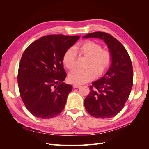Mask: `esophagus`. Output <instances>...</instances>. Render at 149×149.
<instances>
[{"label":"esophagus","instance_id":"obj_1","mask_svg":"<svg viewBox=\"0 0 149 149\" xmlns=\"http://www.w3.org/2000/svg\"><path fill=\"white\" fill-rule=\"evenodd\" d=\"M73 87H74V88H78L80 87V85H79V84H74L73 85Z\"/></svg>","mask_w":149,"mask_h":149}]
</instances>
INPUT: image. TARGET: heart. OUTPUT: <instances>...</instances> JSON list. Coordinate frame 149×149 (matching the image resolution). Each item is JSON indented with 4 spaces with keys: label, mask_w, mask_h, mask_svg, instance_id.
Wrapping results in <instances>:
<instances>
[{
    "label": "heart",
    "mask_w": 149,
    "mask_h": 149,
    "mask_svg": "<svg viewBox=\"0 0 149 149\" xmlns=\"http://www.w3.org/2000/svg\"><path fill=\"white\" fill-rule=\"evenodd\" d=\"M73 48L67 49L63 56L64 65L69 70H73L76 66V52L89 57L86 70L77 69L69 74L68 80L71 83L81 84L93 80L96 73L101 75L109 66L112 61V55L109 51L102 49L101 45L91 40H88Z\"/></svg>",
    "instance_id": "heart-1"
}]
</instances>
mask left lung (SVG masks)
Listing matches in <instances>:
<instances>
[{
  "label": "left lung",
  "mask_w": 149,
  "mask_h": 149,
  "mask_svg": "<svg viewBox=\"0 0 149 149\" xmlns=\"http://www.w3.org/2000/svg\"><path fill=\"white\" fill-rule=\"evenodd\" d=\"M83 38L104 40L112 55L109 69L89 86V94L84 102L85 108L94 118H112L123 109L131 91L134 76L131 60L124 47L109 33L96 31Z\"/></svg>",
  "instance_id": "left-lung-1"
}]
</instances>
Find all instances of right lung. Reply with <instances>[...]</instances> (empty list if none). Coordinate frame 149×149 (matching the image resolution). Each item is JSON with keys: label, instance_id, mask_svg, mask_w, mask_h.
<instances>
[{"label": "right lung", "instance_id": "right-lung-1", "mask_svg": "<svg viewBox=\"0 0 149 149\" xmlns=\"http://www.w3.org/2000/svg\"><path fill=\"white\" fill-rule=\"evenodd\" d=\"M79 36L49 35L26 48L18 71V85L25 107L34 116L47 119L60 114L71 85L63 83L66 73L63 56Z\"/></svg>", "mask_w": 149, "mask_h": 149}]
</instances>
